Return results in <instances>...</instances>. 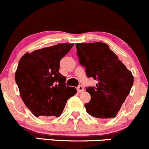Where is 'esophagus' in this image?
I'll return each mask as SVG.
<instances>
[{
	"mask_svg": "<svg viewBox=\"0 0 149 149\" xmlns=\"http://www.w3.org/2000/svg\"><path fill=\"white\" fill-rule=\"evenodd\" d=\"M77 90H78V92H79V93H82V92H84V88L83 86L79 85V86L77 87Z\"/></svg>",
	"mask_w": 149,
	"mask_h": 149,
	"instance_id": "1",
	"label": "esophagus"
}]
</instances>
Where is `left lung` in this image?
Returning a JSON list of instances; mask_svg holds the SVG:
<instances>
[{"label":"left lung","instance_id":"left-lung-1","mask_svg":"<svg viewBox=\"0 0 149 149\" xmlns=\"http://www.w3.org/2000/svg\"><path fill=\"white\" fill-rule=\"evenodd\" d=\"M79 63L86 68L87 77L97 81L86 88L91 95L85 104L87 113L100 119L115 118L133 84L131 72L103 42L76 45Z\"/></svg>","mask_w":149,"mask_h":149}]
</instances>
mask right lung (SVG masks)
Here are the masks:
<instances>
[{
    "instance_id": "right-lung-1",
    "label": "right lung",
    "mask_w": 149,
    "mask_h": 149,
    "mask_svg": "<svg viewBox=\"0 0 149 149\" xmlns=\"http://www.w3.org/2000/svg\"><path fill=\"white\" fill-rule=\"evenodd\" d=\"M73 44H58L26 53L19 62L15 80L20 96L36 117L61 115L67 100L77 93L66 86V78L59 73L60 61Z\"/></svg>"
}]
</instances>
